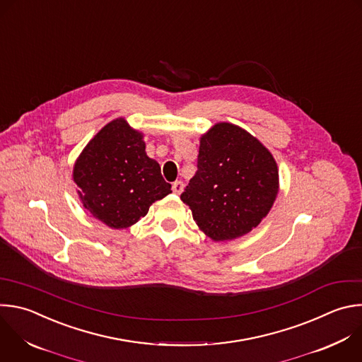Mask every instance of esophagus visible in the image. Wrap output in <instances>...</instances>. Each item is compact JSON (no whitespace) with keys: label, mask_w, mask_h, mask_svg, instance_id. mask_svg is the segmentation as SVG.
Listing matches in <instances>:
<instances>
[{"label":"esophagus","mask_w":362,"mask_h":362,"mask_svg":"<svg viewBox=\"0 0 362 362\" xmlns=\"http://www.w3.org/2000/svg\"><path fill=\"white\" fill-rule=\"evenodd\" d=\"M183 189H185V185H183V182H180V180H176V182L172 185V190H173L175 194H180V193L183 192Z\"/></svg>","instance_id":"obj_1"}]
</instances>
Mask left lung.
<instances>
[{
	"instance_id": "left-lung-1",
	"label": "left lung",
	"mask_w": 362,
	"mask_h": 362,
	"mask_svg": "<svg viewBox=\"0 0 362 362\" xmlns=\"http://www.w3.org/2000/svg\"><path fill=\"white\" fill-rule=\"evenodd\" d=\"M277 193L279 169L269 149L247 131L220 122L200 138L197 172L180 199L206 235L224 242L257 227Z\"/></svg>"
}]
</instances>
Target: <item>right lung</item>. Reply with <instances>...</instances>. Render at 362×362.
Wrapping results in <instances>:
<instances>
[{"label":"right lung","instance_id":"obj_1","mask_svg":"<svg viewBox=\"0 0 362 362\" xmlns=\"http://www.w3.org/2000/svg\"><path fill=\"white\" fill-rule=\"evenodd\" d=\"M145 148L144 135L117 117L89 141L75 162L74 182L83 207L112 228L131 227L152 203L172 193Z\"/></svg>","mask_w":362,"mask_h":362}]
</instances>
